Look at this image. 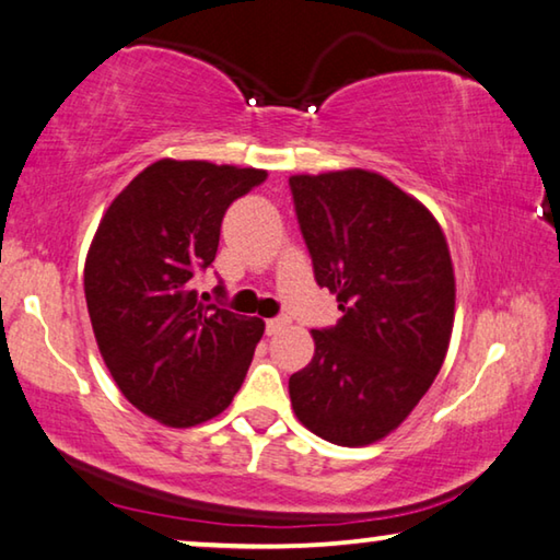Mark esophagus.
Segmentation results:
<instances>
[{
	"instance_id": "obj_1",
	"label": "esophagus",
	"mask_w": 560,
	"mask_h": 560,
	"mask_svg": "<svg viewBox=\"0 0 560 560\" xmlns=\"http://www.w3.org/2000/svg\"><path fill=\"white\" fill-rule=\"evenodd\" d=\"M285 325H288V317H272V319H268V323H265V332L278 335Z\"/></svg>"
}]
</instances>
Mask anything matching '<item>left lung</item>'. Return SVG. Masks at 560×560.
<instances>
[{"label": "left lung", "mask_w": 560, "mask_h": 560, "mask_svg": "<svg viewBox=\"0 0 560 560\" xmlns=\"http://www.w3.org/2000/svg\"><path fill=\"white\" fill-rule=\"evenodd\" d=\"M302 241L342 317L313 329L315 357L290 377L310 432L340 446L387 436L442 370L454 325V268L429 210L370 171L292 176Z\"/></svg>", "instance_id": "8db88e82"}]
</instances>
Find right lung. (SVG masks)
Returning <instances> with one entry per match:
<instances>
[{
    "instance_id": "obj_1",
    "label": "right lung",
    "mask_w": 560,
    "mask_h": 560,
    "mask_svg": "<svg viewBox=\"0 0 560 560\" xmlns=\"http://www.w3.org/2000/svg\"><path fill=\"white\" fill-rule=\"evenodd\" d=\"M265 171L155 161L108 206L91 243L84 292L101 357L143 415L196 427L231 405L262 319L203 302L194 278L215 260L220 223ZM225 298L223 282L215 288Z\"/></svg>"
}]
</instances>
